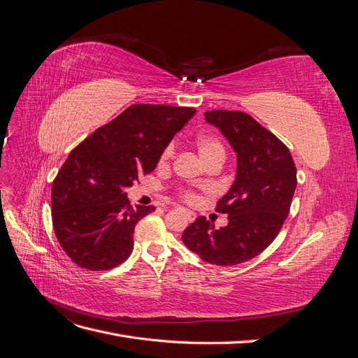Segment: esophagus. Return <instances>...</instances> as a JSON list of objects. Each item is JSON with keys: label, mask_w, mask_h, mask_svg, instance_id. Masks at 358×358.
Returning <instances> with one entry per match:
<instances>
[{"label": "esophagus", "mask_w": 358, "mask_h": 358, "mask_svg": "<svg viewBox=\"0 0 358 358\" xmlns=\"http://www.w3.org/2000/svg\"><path fill=\"white\" fill-rule=\"evenodd\" d=\"M187 213V218H188V221H194V220H196V213H194V212H191V210H187L185 212Z\"/></svg>", "instance_id": "obj_1"}]
</instances>
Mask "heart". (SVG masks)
<instances>
[{
  "mask_svg": "<svg viewBox=\"0 0 358 358\" xmlns=\"http://www.w3.org/2000/svg\"><path fill=\"white\" fill-rule=\"evenodd\" d=\"M196 145H197L199 154H200L203 161H208V159H210L213 157H222V158L225 157V149H224L222 143L220 142L218 138H215L212 136H208V134L199 136L197 140H196ZM171 154H173V146L170 145V146H167L164 149V152H162L161 162H166L171 157ZM185 199L188 201H196L197 200L196 194H192V192H188L187 196H185Z\"/></svg>",
  "mask_w": 358,
  "mask_h": 358,
  "instance_id": "obj_1",
  "label": "heart"
}]
</instances>
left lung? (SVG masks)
<instances>
[{"mask_svg":"<svg viewBox=\"0 0 358 358\" xmlns=\"http://www.w3.org/2000/svg\"><path fill=\"white\" fill-rule=\"evenodd\" d=\"M204 119L220 129L237 155L233 185L216 206V212L229 215V224L215 229L199 216L182 241L206 263L241 264L262 254L282 229L297 170L288 148L248 113L212 110Z\"/></svg>","mask_w":358,"mask_h":358,"instance_id":"obj_1","label":"left lung"}]
</instances>
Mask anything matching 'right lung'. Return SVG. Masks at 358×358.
Masks as SVG:
<instances>
[{
  "instance_id": "1",
  "label": "right lung",
  "mask_w": 358,
  "mask_h": 358,
  "mask_svg": "<svg viewBox=\"0 0 358 358\" xmlns=\"http://www.w3.org/2000/svg\"><path fill=\"white\" fill-rule=\"evenodd\" d=\"M192 107L134 104L74 148L52 185L57 239L73 262L110 270L133 251L136 224L154 206L133 208L125 189L155 170Z\"/></svg>"
}]
</instances>
